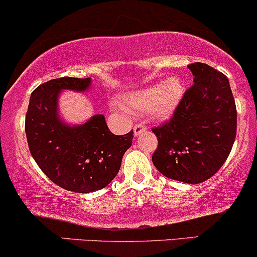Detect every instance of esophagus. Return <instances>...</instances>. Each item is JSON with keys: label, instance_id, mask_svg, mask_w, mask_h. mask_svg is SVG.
Masks as SVG:
<instances>
[{"label": "esophagus", "instance_id": "esophagus-1", "mask_svg": "<svg viewBox=\"0 0 257 257\" xmlns=\"http://www.w3.org/2000/svg\"><path fill=\"white\" fill-rule=\"evenodd\" d=\"M147 131V127H144L143 125H141V123H138L134 127V132H135V137H138L141 136V135L144 134V132Z\"/></svg>", "mask_w": 257, "mask_h": 257}]
</instances>
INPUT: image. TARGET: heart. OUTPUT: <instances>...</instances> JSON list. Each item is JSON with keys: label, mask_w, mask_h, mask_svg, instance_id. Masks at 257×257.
Listing matches in <instances>:
<instances>
[{"label": "heart", "mask_w": 257, "mask_h": 257, "mask_svg": "<svg viewBox=\"0 0 257 257\" xmlns=\"http://www.w3.org/2000/svg\"><path fill=\"white\" fill-rule=\"evenodd\" d=\"M184 96V85L178 76L122 96V105L131 113H151L155 120H169Z\"/></svg>", "instance_id": "b5f03b06"}]
</instances>
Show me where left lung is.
Wrapping results in <instances>:
<instances>
[{"instance_id": "left-lung-1", "label": "left lung", "mask_w": 257, "mask_h": 257, "mask_svg": "<svg viewBox=\"0 0 257 257\" xmlns=\"http://www.w3.org/2000/svg\"><path fill=\"white\" fill-rule=\"evenodd\" d=\"M194 85L172 119L153 128L158 148L152 160L165 177L197 184L223 165L237 134V109L226 75L204 63L189 64Z\"/></svg>"}]
</instances>
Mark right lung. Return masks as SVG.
Returning <instances> with one entry per match:
<instances>
[{
  "label": "right lung",
  "mask_w": 257,
  "mask_h": 257,
  "mask_svg": "<svg viewBox=\"0 0 257 257\" xmlns=\"http://www.w3.org/2000/svg\"><path fill=\"white\" fill-rule=\"evenodd\" d=\"M91 85V77H60L42 83L31 93L25 117V134L34 160L52 182L76 193L108 186L119 172L134 138V130L122 136L111 134L102 114L83 123L63 119L58 106L62 92L81 93Z\"/></svg>",
  "instance_id": "obj_1"
}]
</instances>
